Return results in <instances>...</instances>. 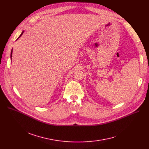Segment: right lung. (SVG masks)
<instances>
[{
    "mask_svg": "<svg viewBox=\"0 0 149 149\" xmlns=\"http://www.w3.org/2000/svg\"><path fill=\"white\" fill-rule=\"evenodd\" d=\"M23 33H24V31H22V33H21V34H20V36H19L18 37V38H20V37L21 36H22V35L23 34ZM18 38H17V39H18ZM12 51H11V54H10V58H12Z\"/></svg>",
    "mask_w": 149,
    "mask_h": 149,
    "instance_id": "add662e5",
    "label": "right lung"
}]
</instances>
